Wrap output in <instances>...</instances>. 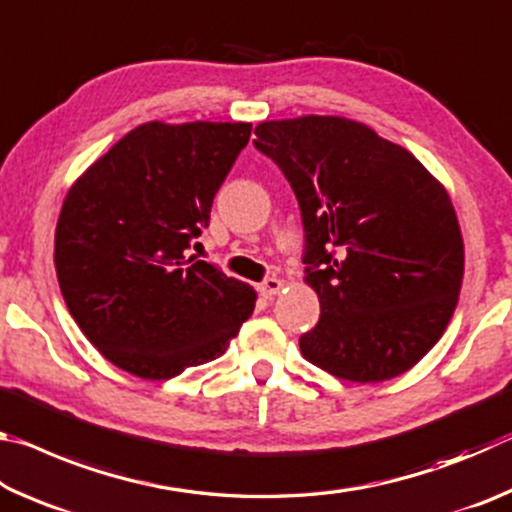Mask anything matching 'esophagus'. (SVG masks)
<instances>
[{
	"instance_id": "34e87169",
	"label": "esophagus",
	"mask_w": 512,
	"mask_h": 512,
	"mask_svg": "<svg viewBox=\"0 0 512 512\" xmlns=\"http://www.w3.org/2000/svg\"><path fill=\"white\" fill-rule=\"evenodd\" d=\"M282 287H284L282 280H277V277H266V280L259 284V293H262L264 298H273L282 291Z\"/></svg>"
}]
</instances>
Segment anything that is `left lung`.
Instances as JSON below:
<instances>
[{
    "label": "left lung",
    "instance_id": "8db88e82",
    "mask_svg": "<svg viewBox=\"0 0 512 512\" xmlns=\"http://www.w3.org/2000/svg\"><path fill=\"white\" fill-rule=\"evenodd\" d=\"M257 151L298 198L305 280L320 320L300 352L329 375L375 384L443 336L463 282V237L445 187L400 144L345 117L264 121Z\"/></svg>",
    "mask_w": 512,
    "mask_h": 512
}]
</instances>
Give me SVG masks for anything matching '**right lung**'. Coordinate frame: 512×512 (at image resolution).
<instances>
[{
  "label": "right lung",
  "instance_id": "add662e5",
  "mask_svg": "<svg viewBox=\"0 0 512 512\" xmlns=\"http://www.w3.org/2000/svg\"><path fill=\"white\" fill-rule=\"evenodd\" d=\"M250 131L244 121H149L67 192L58 284L81 332L117 368L171 379L221 357L253 314V287L189 257Z\"/></svg>",
  "mask_w": 512,
  "mask_h": 512
}]
</instances>
